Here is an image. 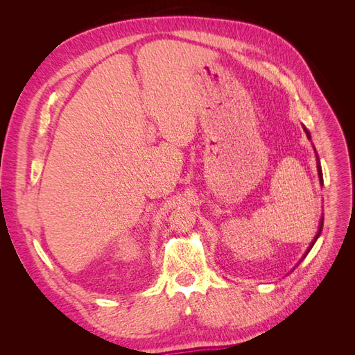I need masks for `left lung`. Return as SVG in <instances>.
I'll return each mask as SVG.
<instances>
[{"instance_id": "8db88e82", "label": "left lung", "mask_w": 355, "mask_h": 355, "mask_svg": "<svg viewBox=\"0 0 355 355\" xmlns=\"http://www.w3.org/2000/svg\"><path fill=\"white\" fill-rule=\"evenodd\" d=\"M305 132H306V128H305ZM306 135H308V137H309V133H308V132H306ZM317 159H318V157H317ZM317 168H318V176H320V180H321V182H323V173H321L320 161H318V166H317ZM323 219H324V218H321V223H320V230H318V234L315 235V239H314L313 244H311V245H309V249H308V252L311 250V247H313V245H314V243H315V241H317V239H318V235H320V232H321V228H323Z\"/></svg>"}]
</instances>
